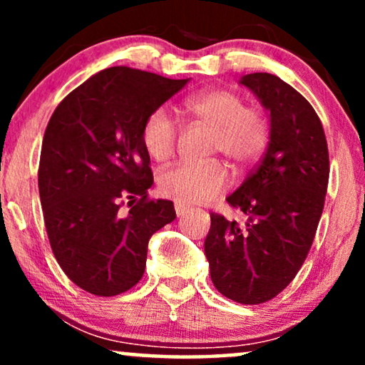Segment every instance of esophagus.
Returning <instances> with one entry per match:
<instances>
[{"label":"esophagus","instance_id":"1","mask_svg":"<svg viewBox=\"0 0 365 365\" xmlns=\"http://www.w3.org/2000/svg\"><path fill=\"white\" fill-rule=\"evenodd\" d=\"M174 209H176L178 217L184 216V214H186V212L189 211V207H187V206H184V204H181V202H176V204H174Z\"/></svg>","mask_w":365,"mask_h":365}]
</instances>
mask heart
<instances>
[{
  "instance_id": "heart-1",
  "label": "heart",
  "mask_w": 365,
  "mask_h": 365,
  "mask_svg": "<svg viewBox=\"0 0 365 365\" xmlns=\"http://www.w3.org/2000/svg\"><path fill=\"white\" fill-rule=\"evenodd\" d=\"M182 111L194 123L212 129L207 154H222L236 171L254 166L271 139V123L261 108L247 106L231 89H211L184 99ZM141 141L154 161H166L176 151L178 126L166 109H154L144 119ZM221 161L182 163L159 174V191L181 204H204L227 186Z\"/></svg>"
}]
</instances>
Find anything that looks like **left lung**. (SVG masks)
I'll list each match as a JSON object with an SVG mask.
<instances>
[{
    "mask_svg": "<svg viewBox=\"0 0 365 365\" xmlns=\"http://www.w3.org/2000/svg\"><path fill=\"white\" fill-rule=\"evenodd\" d=\"M271 113V139L261 163L227 197L246 224L211 212L204 252L214 287L239 304L271 301L302 267L321 221L329 149L311 103L269 73L242 76Z\"/></svg>",
    "mask_w": 365,
    "mask_h": 365,
    "instance_id": "obj_1",
    "label": "left lung"
}]
</instances>
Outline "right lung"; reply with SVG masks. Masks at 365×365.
Returning <instances> with one entry per match:
<instances>
[{
    "label": "right lung",
    "instance_id": "add662e5",
    "mask_svg": "<svg viewBox=\"0 0 365 365\" xmlns=\"http://www.w3.org/2000/svg\"><path fill=\"white\" fill-rule=\"evenodd\" d=\"M128 66L94 74L54 109L38 169L44 226L64 274L89 294L111 297L141 281L148 242L176 217L151 199L148 114L184 88Z\"/></svg>",
    "mask_w": 365,
    "mask_h": 365
}]
</instances>
